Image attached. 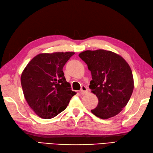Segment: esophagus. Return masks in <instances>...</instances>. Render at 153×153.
<instances>
[{"instance_id":"1","label":"esophagus","mask_w":153,"mask_h":153,"mask_svg":"<svg viewBox=\"0 0 153 153\" xmlns=\"http://www.w3.org/2000/svg\"><path fill=\"white\" fill-rule=\"evenodd\" d=\"M80 92L81 94H86V93L88 92V88L86 86H85V85H82L80 89Z\"/></svg>"}]
</instances>
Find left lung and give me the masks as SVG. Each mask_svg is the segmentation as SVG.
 <instances>
[{
  "label": "left lung",
  "instance_id": "8db88e82",
  "mask_svg": "<svg viewBox=\"0 0 153 153\" xmlns=\"http://www.w3.org/2000/svg\"><path fill=\"white\" fill-rule=\"evenodd\" d=\"M79 56L91 71L89 88L99 100L91 111L102 120L117 115L127 105L134 89L128 63L119 54L102 49L85 51Z\"/></svg>",
  "mask_w": 153,
  "mask_h": 153
}]
</instances>
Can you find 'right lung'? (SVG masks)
<instances>
[{"label":"right lung","instance_id":"1","mask_svg":"<svg viewBox=\"0 0 153 153\" xmlns=\"http://www.w3.org/2000/svg\"><path fill=\"white\" fill-rule=\"evenodd\" d=\"M73 52L42 53L32 59L21 76L25 98L39 117L51 119L64 111L76 94L63 68Z\"/></svg>","mask_w":153,"mask_h":153}]
</instances>
